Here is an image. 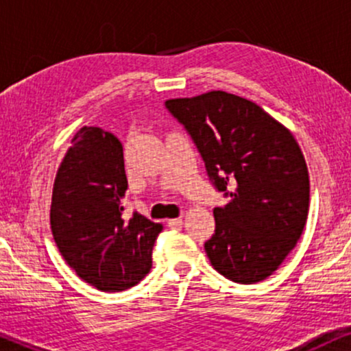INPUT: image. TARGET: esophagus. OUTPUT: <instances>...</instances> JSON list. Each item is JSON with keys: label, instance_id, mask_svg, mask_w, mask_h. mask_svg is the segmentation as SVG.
I'll return each mask as SVG.
<instances>
[{"label": "esophagus", "instance_id": "obj_1", "mask_svg": "<svg viewBox=\"0 0 351 351\" xmlns=\"http://www.w3.org/2000/svg\"><path fill=\"white\" fill-rule=\"evenodd\" d=\"M168 228L171 229H181V226H183V219L181 217H173V219H168Z\"/></svg>", "mask_w": 351, "mask_h": 351}]
</instances>
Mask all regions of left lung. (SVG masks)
<instances>
[{
	"instance_id": "left-lung-1",
	"label": "left lung",
	"mask_w": 351,
	"mask_h": 351,
	"mask_svg": "<svg viewBox=\"0 0 351 351\" xmlns=\"http://www.w3.org/2000/svg\"><path fill=\"white\" fill-rule=\"evenodd\" d=\"M203 158L215 208L209 263L237 284L269 277L295 247L308 215V171L299 143L257 104L223 90L165 102Z\"/></svg>"
}]
</instances>
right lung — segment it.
Returning <instances> with one entry per match:
<instances>
[{"label":"right lung","mask_w":351,"mask_h":351,"mask_svg":"<svg viewBox=\"0 0 351 351\" xmlns=\"http://www.w3.org/2000/svg\"><path fill=\"white\" fill-rule=\"evenodd\" d=\"M123 147L110 132L82 127L54 180L51 231L64 261L102 292L134 287L150 272L152 249L163 226L127 217Z\"/></svg>","instance_id":"obj_1"}]
</instances>
